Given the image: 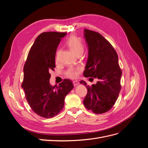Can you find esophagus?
Listing matches in <instances>:
<instances>
[{
	"label": "esophagus",
	"instance_id": "obj_1",
	"mask_svg": "<svg viewBox=\"0 0 148 148\" xmlns=\"http://www.w3.org/2000/svg\"><path fill=\"white\" fill-rule=\"evenodd\" d=\"M73 83L74 84V86H77V85H78L79 84V82L78 81H77V80H75V81L73 82Z\"/></svg>",
	"mask_w": 148,
	"mask_h": 148
}]
</instances>
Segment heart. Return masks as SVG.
I'll return each instance as SVG.
<instances>
[{
    "label": "heart",
    "instance_id": "heart-1",
    "mask_svg": "<svg viewBox=\"0 0 148 148\" xmlns=\"http://www.w3.org/2000/svg\"><path fill=\"white\" fill-rule=\"evenodd\" d=\"M66 45L69 47L70 50L72 51L75 55L79 53H83L84 51V44L82 42L81 40L76 36H71L66 41ZM59 51L57 52V58L59 54ZM81 71L80 67L77 68H70L66 71V75L69 77L76 78L78 76L79 71Z\"/></svg>",
    "mask_w": 148,
    "mask_h": 148
}]
</instances>
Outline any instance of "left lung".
Masks as SVG:
<instances>
[{
    "mask_svg": "<svg viewBox=\"0 0 148 148\" xmlns=\"http://www.w3.org/2000/svg\"><path fill=\"white\" fill-rule=\"evenodd\" d=\"M84 37L88 47V56L83 75L97 78L98 81L88 89L83 104L95 114L110 110L117 101L121 89L122 70L119 65L117 53L112 46L101 34L84 29Z\"/></svg>",
    "mask_w": 148,
    "mask_h": 148,
    "instance_id": "1",
    "label": "left lung"
}]
</instances>
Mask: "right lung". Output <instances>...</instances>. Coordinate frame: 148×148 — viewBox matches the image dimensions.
<instances>
[{
    "label": "right lung",
    "mask_w": 148,
    "mask_h": 148,
    "mask_svg": "<svg viewBox=\"0 0 148 148\" xmlns=\"http://www.w3.org/2000/svg\"><path fill=\"white\" fill-rule=\"evenodd\" d=\"M66 33L39 34L28 53L24 66L23 88L26 99L34 112L46 119L57 115L64 108L65 96L72 90V81L65 79L59 86H51L49 72L56 67L57 48Z\"/></svg>",
    "instance_id": "right-lung-1"
}]
</instances>
